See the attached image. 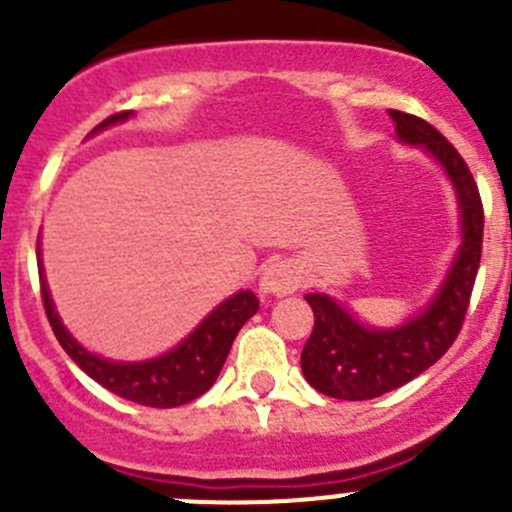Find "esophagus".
<instances>
[{
	"label": "esophagus",
	"instance_id": "1",
	"mask_svg": "<svg viewBox=\"0 0 512 512\" xmlns=\"http://www.w3.org/2000/svg\"><path fill=\"white\" fill-rule=\"evenodd\" d=\"M302 285V275L289 262H275L265 267L260 277V294L262 297H285V294L297 292Z\"/></svg>",
	"mask_w": 512,
	"mask_h": 512
}]
</instances>
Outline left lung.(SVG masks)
Masks as SVG:
<instances>
[{"mask_svg":"<svg viewBox=\"0 0 512 512\" xmlns=\"http://www.w3.org/2000/svg\"><path fill=\"white\" fill-rule=\"evenodd\" d=\"M389 116L394 118L401 143L421 146L446 170L461 213V247L431 302L399 327H369L329 294H304L314 312V329L302 349L304 379L332 399H376L409 384L436 364L456 342L476 285L483 247V203L466 160L423 118L394 108Z\"/></svg>","mask_w":512,"mask_h":512,"instance_id":"1","label":"left lung"}]
</instances>
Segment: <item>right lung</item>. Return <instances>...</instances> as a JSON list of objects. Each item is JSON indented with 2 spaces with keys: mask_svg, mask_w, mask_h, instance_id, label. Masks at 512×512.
I'll list each match as a JSON object with an SVG mask.
<instances>
[{
  "mask_svg": "<svg viewBox=\"0 0 512 512\" xmlns=\"http://www.w3.org/2000/svg\"><path fill=\"white\" fill-rule=\"evenodd\" d=\"M126 118H131V111L108 116L106 121L98 123L89 136L113 126V123L126 121ZM36 260H39L41 297H44L46 317H49L51 329H54L64 352L79 364L81 371H86L91 379L98 381L103 389L113 391L121 399L136 401L141 406H153V409H175V406H183L203 396L218 379L242 324L260 309V299L255 297V292L242 289V292L225 299L223 304H218L170 352L148 361H111L98 354H91L89 349H84L71 337L69 329L64 327V322L56 314L54 302H51L49 287H46L44 280V267H41L39 247H36Z\"/></svg>",
  "mask_w": 512,
  "mask_h": 512,
  "instance_id": "obj_1",
  "label": "right lung"
}]
</instances>
